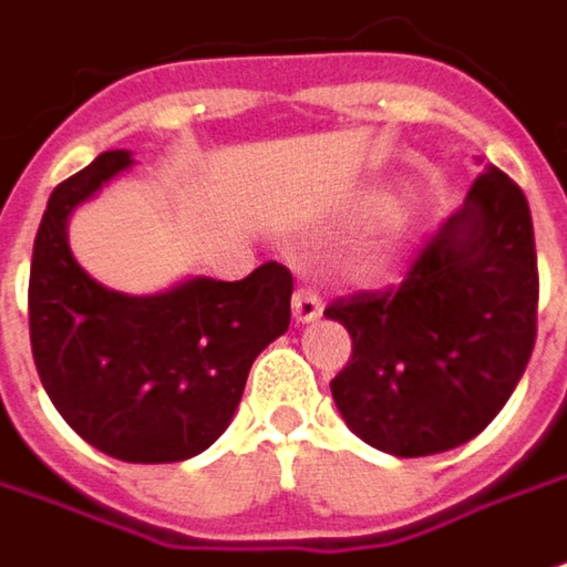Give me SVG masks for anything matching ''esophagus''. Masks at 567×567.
Wrapping results in <instances>:
<instances>
[{
	"mask_svg": "<svg viewBox=\"0 0 567 567\" xmlns=\"http://www.w3.org/2000/svg\"><path fill=\"white\" fill-rule=\"evenodd\" d=\"M321 309H324V302H321V296H318L312 287H299L293 293L296 324H309V321L321 318Z\"/></svg>",
	"mask_w": 567,
	"mask_h": 567,
	"instance_id": "obj_1",
	"label": "esophagus"
}]
</instances>
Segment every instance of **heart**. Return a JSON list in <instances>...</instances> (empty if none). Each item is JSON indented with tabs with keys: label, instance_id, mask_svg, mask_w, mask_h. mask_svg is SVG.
I'll use <instances>...</instances> for the list:
<instances>
[{
	"label": "heart",
	"instance_id": "1",
	"mask_svg": "<svg viewBox=\"0 0 567 567\" xmlns=\"http://www.w3.org/2000/svg\"><path fill=\"white\" fill-rule=\"evenodd\" d=\"M394 205H398V195H394V192H375V195L365 202V210H369L372 217H384L388 210H394Z\"/></svg>",
	"mask_w": 567,
	"mask_h": 567
}]
</instances>
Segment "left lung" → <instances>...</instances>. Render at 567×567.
I'll use <instances>...</instances> for the list:
<instances>
[{
	"instance_id": "8db88e82",
	"label": "left lung",
	"mask_w": 567,
	"mask_h": 567,
	"mask_svg": "<svg viewBox=\"0 0 567 567\" xmlns=\"http://www.w3.org/2000/svg\"><path fill=\"white\" fill-rule=\"evenodd\" d=\"M534 220L524 192L486 166L401 287L324 309L353 338L331 381L343 423L394 457L464 445L517 388L536 338Z\"/></svg>"
}]
</instances>
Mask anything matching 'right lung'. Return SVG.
Instances as JSON below:
<instances>
[{
	"instance_id": "add662e5",
	"label": "right lung",
	"mask_w": 567,
	"mask_h": 567,
	"mask_svg": "<svg viewBox=\"0 0 567 567\" xmlns=\"http://www.w3.org/2000/svg\"><path fill=\"white\" fill-rule=\"evenodd\" d=\"M132 164V151H103L53 188L33 239L31 347L50 401L87 445L173 464L224 435L255 357L290 328L293 277L268 261L236 284L186 277L147 296L103 287L78 265L69 217Z\"/></svg>"
}]
</instances>
